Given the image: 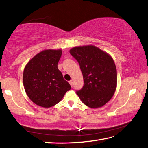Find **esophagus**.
<instances>
[{"label": "esophagus", "mask_w": 148, "mask_h": 148, "mask_svg": "<svg viewBox=\"0 0 148 148\" xmlns=\"http://www.w3.org/2000/svg\"><path fill=\"white\" fill-rule=\"evenodd\" d=\"M69 84H70V85H71V86H72V85H73V82H72V80L69 81Z\"/></svg>", "instance_id": "34e87169"}]
</instances>
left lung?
<instances>
[{
  "mask_svg": "<svg viewBox=\"0 0 148 148\" xmlns=\"http://www.w3.org/2000/svg\"><path fill=\"white\" fill-rule=\"evenodd\" d=\"M70 53L79 63L84 85L76 92L81 101L92 108L111 99L117 87V69L111 56L94 45L72 48Z\"/></svg>",
  "mask_w": 148,
  "mask_h": 148,
  "instance_id": "1",
  "label": "left lung"
}]
</instances>
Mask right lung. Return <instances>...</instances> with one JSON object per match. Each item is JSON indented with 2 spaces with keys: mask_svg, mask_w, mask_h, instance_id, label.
Wrapping results in <instances>:
<instances>
[{
  "mask_svg": "<svg viewBox=\"0 0 148 148\" xmlns=\"http://www.w3.org/2000/svg\"><path fill=\"white\" fill-rule=\"evenodd\" d=\"M62 54L61 49L44 50L35 55L25 66L23 74L25 91L37 105L49 108L56 105L71 89L58 68Z\"/></svg>",
  "mask_w": 148,
  "mask_h": 148,
  "instance_id": "add662e5",
  "label": "right lung"
}]
</instances>
